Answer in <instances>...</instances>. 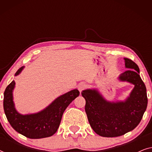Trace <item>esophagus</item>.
Here are the masks:
<instances>
[{"label": "esophagus", "instance_id": "obj_1", "mask_svg": "<svg viewBox=\"0 0 152 152\" xmlns=\"http://www.w3.org/2000/svg\"><path fill=\"white\" fill-rule=\"evenodd\" d=\"M86 88V84H84V83H82V84H81L79 85V87H78V89L79 91H80V92L81 93L83 90H84L85 88Z\"/></svg>", "mask_w": 152, "mask_h": 152}]
</instances>
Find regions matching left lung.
<instances>
[{"mask_svg": "<svg viewBox=\"0 0 152 152\" xmlns=\"http://www.w3.org/2000/svg\"><path fill=\"white\" fill-rule=\"evenodd\" d=\"M126 68L120 80L135 85L125 102H109L95 90L82 92L86 99L85 111L90 125L97 134L103 137H118L138 126L147 106L146 87L139 75V68L132 59L124 58Z\"/></svg>", "mask_w": 152, "mask_h": 152, "instance_id": "1", "label": "left lung"}]
</instances>
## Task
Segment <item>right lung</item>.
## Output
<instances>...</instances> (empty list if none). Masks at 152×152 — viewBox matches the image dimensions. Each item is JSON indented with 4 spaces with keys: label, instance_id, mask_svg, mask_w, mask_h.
<instances>
[{
    "label": "right lung",
    "instance_id": "obj_1",
    "mask_svg": "<svg viewBox=\"0 0 152 152\" xmlns=\"http://www.w3.org/2000/svg\"><path fill=\"white\" fill-rule=\"evenodd\" d=\"M23 67L16 72L18 75ZM15 82L10 83L4 92L3 107L7 119L11 126L27 138L38 139L50 137L59 128L64 111L80 95L77 89L72 90L55 99L46 109L36 114L22 115L16 111L12 99V90Z\"/></svg>",
    "mask_w": 152,
    "mask_h": 152
}]
</instances>
